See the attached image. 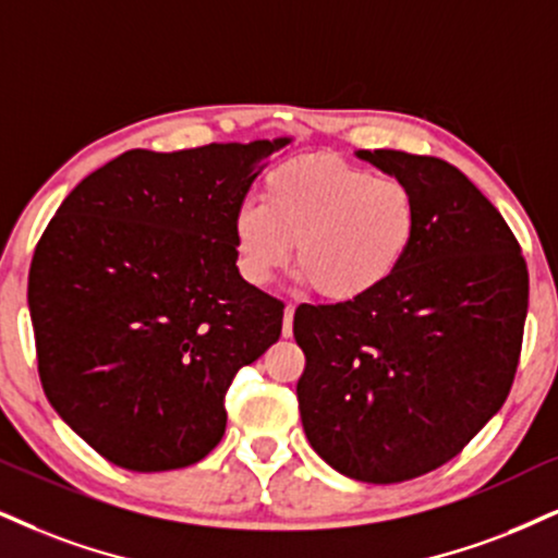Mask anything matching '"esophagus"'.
I'll use <instances>...</instances> for the list:
<instances>
[{
    "label": "esophagus",
    "instance_id": "obj_1",
    "mask_svg": "<svg viewBox=\"0 0 558 558\" xmlns=\"http://www.w3.org/2000/svg\"><path fill=\"white\" fill-rule=\"evenodd\" d=\"M292 320H294V305L290 302V305L284 307V323H281V333H284L287 339L292 336Z\"/></svg>",
    "mask_w": 558,
    "mask_h": 558
}]
</instances>
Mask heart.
Returning a JSON list of instances; mask_svg holds the SVG:
<instances>
[{
    "mask_svg": "<svg viewBox=\"0 0 558 558\" xmlns=\"http://www.w3.org/2000/svg\"><path fill=\"white\" fill-rule=\"evenodd\" d=\"M264 204L232 219L240 268L268 284L292 258L302 279L331 302H360L396 277L414 245V194L336 155H302L268 170Z\"/></svg>",
    "mask_w": 558,
    "mask_h": 558,
    "instance_id": "obj_1",
    "label": "heart"
}]
</instances>
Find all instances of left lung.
Returning <instances> with one entry per match:
<instances>
[{
    "instance_id": "obj_1",
    "label": "left lung",
    "mask_w": 558,
    "mask_h": 558,
    "mask_svg": "<svg viewBox=\"0 0 558 558\" xmlns=\"http://www.w3.org/2000/svg\"><path fill=\"white\" fill-rule=\"evenodd\" d=\"M360 157L414 194L418 230L383 290L294 311L305 352L298 401L331 469L398 484L456 458L510 396L527 264L497 206L456 165L401 149Z\"/></svg>"
}]
</instances>
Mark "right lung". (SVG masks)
<instances>
[{
  "mask_svg": "<svg viewBox=\"0 0 558 558\" xmlns=\"http://www.w3.org/2000/svg\"><path fill=\"white\" fill-rule=\"evenodd\" d=\"M284 144L129 149L89 173L40 235L27 277L40 385L121 469L209 456L238 369L277 343L284 302L240 277L232 219Z\"/></svg>",
  "mask_w": 558,
  "mask_h": 558,
  "instance_id": "right-lung-1",
  "label": "right lung"
}]
</instances>
